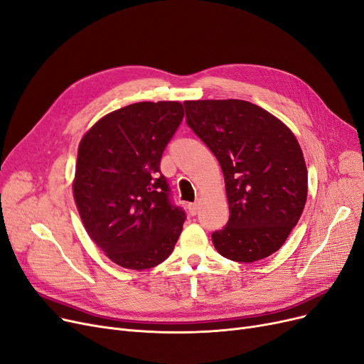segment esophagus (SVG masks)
<instances>
[{
    "label": "esophagus",
    "mask_w": 364,
    "mask_h": 364,
    "mask_svg": "<svg viewBox=\"0 0 364 364\" xmlns=\"http://www.w3.org/2000/svg\"><path fill=\"white\" fill-rule=\"evenodd\" d=\"M188 209H190L191 215H197V212H198V203H190V205H188Z\"/></svg>",
    "instance_id": "1"
}]
</instances>
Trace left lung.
<instances>
[{
  "mask_svg": "<svg viewBox=\"0 0 364 364\" xmlns=\"http://www.w3.org/2000/svg\"><path fill=\"white\" fill-rule=\"evenodd\" d=\"M186 124L224 173L230 220L212 242L223 257L254 263L278 251L308 197L300 144L281 119L243 100L185 101Z\"/></svg>",
  "mask_w": 364,
  "mask_h": 364,
  "instance_id": "left-lung-1",
  "label": "left lung"
}]
</instances>
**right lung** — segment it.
I'll return each mask as SVG.
<instances>
[{
    "label": "right lung",
    "instance_id": "1",
    "mask_svg": "<svg viewBox=\"0 0 364 364\" xmlns=\"http://www.w3.org/2000/svg\"><path fill=\"white\" fill-rule=\"evenodd\" d=\"M183 118L179 101H141L107 113L79 143L73 196L92 242L114 264L155 267L176 245L185 212L159 171Z\"/></svg>",
    "mask_w": 364,
    "mask_h": 364
}]
</instances>
